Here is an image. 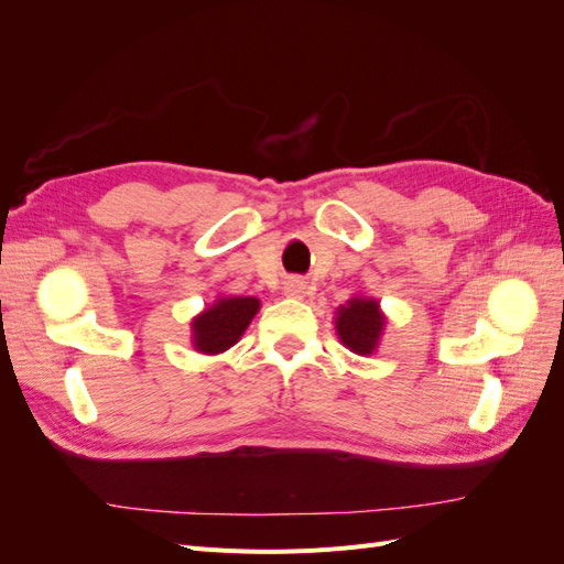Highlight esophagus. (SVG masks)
<instances>
[{"mask_svg":"<svg viewBox=\"0 0 564 564\" xmlns=\"http://www.w3.org/2000/svg\"><path fill=\"white\" fill-rule=\"evenodd\" d=\"M284 294L286 296H294V299H301L305 294V282L299 280V278H289L284 282Z\"/></svg>","mask_w":564,"mask_h":564,"instance_id":"34e87169","label":"esophagus"}]
</instances>
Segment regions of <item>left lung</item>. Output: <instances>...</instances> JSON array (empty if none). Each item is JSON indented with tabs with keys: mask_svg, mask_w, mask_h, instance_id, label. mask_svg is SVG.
<instances>
[{
	"mask_svg": "<svg viewBox=\"0 0 564 564\" xmlns=\"http://www.w3.org/2000/svg\"><path fill=\"white\" fill-rule=\"evenodd\" d=\"M386 317L377 299L352 296L336 311V332L340 344L357 355H371L377 350Z\"/></svg>",
	"mask_w": 564,
	"mask_h": 564,
	"instance_id": "obj_1",
	"label": "left lung"
}]
</instances>
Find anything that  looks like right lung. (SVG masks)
<instances>
[{
	"mask_svg": "<svg viewBox=\"0 0 564 564\" xmlns=\"http://www.w3.org/2000/svg\"><path fill=\"white\" fill-rule=\"evenodd\" d=\"M261 303L253 296H228L218 299L212 308L193 319V346L204 355L224 352L235 346Z\"/></svg>",
	"mask_w": 564,
	"mask_h": 564,
	"instance_id": "1",
	"label": "right lung"
}]
</instances>
